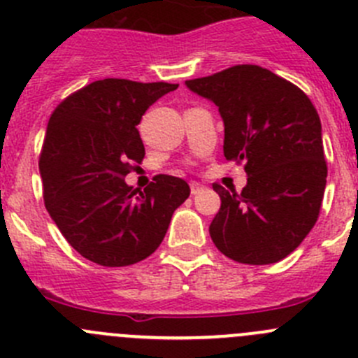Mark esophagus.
Here are the masks:
<instances>
[{"label": "esophagus", "instance_id": "obj_1", "mask_svg": "<svg viewBox=\"0 0 358 358\" xmlns=\"http://www.w3.org/2000/svg\"><path fill=\"white\" fill-rule=\"evenodd\" d=\"M189 188H192V195H196V193H200V192H202V188H203V186L200 185V182H195V181H193L192 185H189Z\"/></svg>", "mask_w": 358, "mask_h": 358}]
</instances>
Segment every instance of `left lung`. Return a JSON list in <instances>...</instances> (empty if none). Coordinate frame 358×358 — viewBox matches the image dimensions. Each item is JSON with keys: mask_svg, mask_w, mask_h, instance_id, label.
Returning a JSON list of instances; mask_svg holds the SVG:
<instances>
[{"mask_svg": "<svg viewBox=\"0 0 358 358\" xmlns=\"http://www.w3.org/2000/svg\"><path fill=\"white\" fill-rule=\"evenodd\" d=\"M213 101L224 124L223 152L244 163L241 193L213 185L221 207L209 227L213 243L239 264L283 260L318 220L327 185L322 122L311 100L257 64L186 80Z\"/></svg>", "mask_w": 358, "mask_h": 358, "instance_id": "8db88e82", "label": "left lung"}]
</instances>
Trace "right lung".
I'll list each match as a JSON object with an SVG mask.
<instances>
[{
  "label": "right lung",
  "mask_w": 358,
  "mask_h": 358,
  "mask_svg": "<svg viewBox=\"0 0 358 358\" xmlns=\"http://www.w3.org/2000/svg\"><path fill=\"white\" fill-rule=\"evenodd\" d=\"M179 84L103 79L61 101L40 155L43 200L75 251L103 267H124L155 253L188 182L156 176L144 192L124 182L145 149L137 124Z\"/></svg>",
  "instance_id": "obj_1"
}]
</instances>
